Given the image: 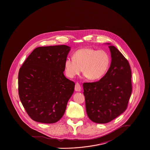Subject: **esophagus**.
<instances>
[{
	"label": "esophagus",
	"mask_w": 150,
	"mask_h": 150,
	"mask_svg": "<svg viewBox=\"0 0 150 150\" xmlns=\"http://www.w3.org/2000/svg\"><path fill=\"white\" fill-rule=\"evenodd\" d=\"M81 86H80L79 83H77L75 85V91H77V92H80V91H81Z\"/></svg>",
	"instance_id": "esophagus-1"
}]
</instances>
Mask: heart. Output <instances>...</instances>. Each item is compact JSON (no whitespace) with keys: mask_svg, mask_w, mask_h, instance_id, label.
<instances>
[{"mask_svg":"<svg viewBox=\"0 0 150 150\" xmlns=\"http://www.w3.org/2000/svg\"><path fill=\"white\" fill-rule=\"evenodd\" d=\"M111 59L105 50H97L91 48H84L76 51L73 58H67L64 61L65 73L73 78L82 71L91 80H98L106 73Z\"/></svg>","mask_w":150,"mask_h":150,"instance_id":"obj_1","label":"heart"}]
</instances>
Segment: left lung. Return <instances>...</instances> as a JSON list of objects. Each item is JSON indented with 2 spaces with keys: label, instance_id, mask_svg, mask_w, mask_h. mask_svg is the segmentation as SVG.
Segmentation results:
<instances>
[{
  "label": "left lung",
  "instance_id": "1",
  "mask_svg": "<svg viewBox=\"0 0 150 150\" xmlns=\"http://www.w3.org/2000/svg\"><path fill=\"white\" fill-rule=\"evenodd\" d=\"M107 44L111 62L107 73L99 81L83 84L87 115L98 124L109 122L123 113L132 91L128 60L116 47Z\"/></svg>",
  "mask_w": 150,
  "mask_h": 150
}]
</instances>
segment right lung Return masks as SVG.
Listing matches in <instances>:
<instances>
[{"mask_svg":"<svg viewBox=\"0 0 150 150\" xmlns=\"http://www.w3.org/2000/svg\"><path fill=\"white\" fill-rule=\"evenodd\" d=\"M70 50L65 45L38 47L20 69V99L33 121L52 124L64 115L75 86L64 74Z\"/></svg>","mask_w":150,"mask_h":150,"instance_id":"1","label":"right lung"}]
</instances>
